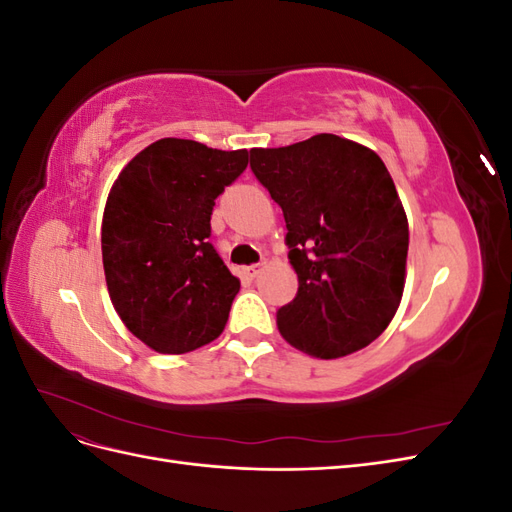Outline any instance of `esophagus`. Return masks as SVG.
<instances>
[{
  "instance_id": "esophagus-1",
  "label": "esophagus",
  "mask_w": 512,
  "mask_h": 512,
  "mask_svg": "<svg viewBox=\"0 0 512 512\" xmlns=\"http://www.w3.org/2000/svg\"><path fill=\"white\" fill-rule=\"evenodd\" d=\"M262 269H265V265H262V262H258V265H250V267H245L243 269V273H245V277H256Z\"/></svg>"
}]
</instances>
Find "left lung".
Here are the masks:
<instances>
[{"label":"left lung","mask_w":512,"mask_h":512,"mask_svg":"<svg viewBox=\"0 0 512 512\" xmlns=\"http://www.w3.org/2000/svg\"><path fill=\"white\" fill-rule=\"evenodd\" d=\"M250 166L284 211L299 290L277 309L290 346L339 359L374 342L406 284L408 218L376 151L335 134L252 149Z\"/></svg>","instance_id":"left-lung-1"}]
</instances>
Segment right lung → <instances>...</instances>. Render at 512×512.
Wrapping results in <instances>:
<instances>
[{"label":"right lung","instance_id":"right-lung-1","mask_svg":"<svg viewBox=\"0 0 512 512\" xmlns=\"http://www.w3.org/2000/svg\"><path fill=\"white\" fill-rule=\"evenodd\" d=\"M247 151L160 138L121 170L102 218L115 312L143 344L183 354L213 342L241 288L209 243L211 213Z\"/></svg>","mask_w":512,"mask_h":512}]
</instances>
